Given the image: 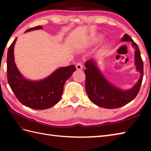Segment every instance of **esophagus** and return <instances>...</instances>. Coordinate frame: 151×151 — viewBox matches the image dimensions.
<instances>
[{
	"label": "esophagus",
	"instance_id": "34e87169",
	"mask_svg": "<svg viewBox=\"0 0 151 151\" xmlns=\"http://www.w3.org/2000/svg\"><path fill=\"white\" fill-rule=\"evenodd\" d=\"M76 69H78V70H81V69H82V68H83V65H82V64L81 63H76Z\"/></svg>",
	"mask_w": 151,
	"mask_h": 151
}]
</instances>
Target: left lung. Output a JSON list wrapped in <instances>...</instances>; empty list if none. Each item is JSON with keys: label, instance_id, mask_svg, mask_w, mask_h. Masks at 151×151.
<instances>
[{"label": "left lung", "instance_id": "left-lung-1", "mask_svg": "<svg viewBox=\"0 0 151 151\" xmlns=\"http://www.w3.org/2000/svg\"><path fill=\"white\" fill-rule=\"evenodd\" d=\"M121 41H131L135 49L136 70L141 75L139 81L129 90H122L109 82L99 70L93 60H89L85 63L86 69V91L93 103L99 106L113 109L120 108L132 101L138 94L143 76V62L137 44L129 35L125 34Z\"/></svg>", "mask_w": 151, "mask_h": 151}]
</instances>
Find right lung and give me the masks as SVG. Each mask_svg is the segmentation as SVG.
Instances as JSON below:
<instances>
[{"label": "right lung", "instance_id": "1", "mask_svg": "<svg viewBox=\"0 0 151 151\" xmlns=\"http://www.w3.org/2000/svg\"><path fill=\"white\" fill-rule=\"evenodd\" d=\"M43 29L42 26L29 28L25 32ZM15 38L7 54V77L9 85L16 97L25 106L36 110H45L56 104L63 94L66 81L76 70L75 65L60 67L47 78L39 81L24 78L19 72L14 61Z\"/></svg>", "mask_w": 151, "mask_h": 151}]
</instances>
